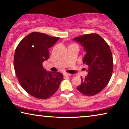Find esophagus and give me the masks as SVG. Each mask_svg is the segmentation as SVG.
<instances>
[{
	"label": "esophagus",
	"mask_w": 129,
	"mask_h": 129,
	"mask_svg": "<svg viewBox=\"0 0 129 129\" xmlns=\"http://www.w3.org/2000/svg\"><path fill=\"white\" fill-rule=\"evenodd\" d=\"M64 76H71V74L64 73Z\"/></svg>",
	"instance_id": "34e87169"
}]
</instances>
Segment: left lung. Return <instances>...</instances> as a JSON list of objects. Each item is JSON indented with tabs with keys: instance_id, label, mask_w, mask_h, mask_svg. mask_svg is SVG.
Returning <instances> with one entry per match:
<instances>
[{
	"instance_id": "obj_1",
	"label": "left lung",
	"mask_w": 129,
	"mask_h": 129,
	"mask_svg": "<svg viewBox=\"0 0 129 129\" xmlns=\"http://www.w3.org/2000/svg\"><path fill=\"white\" fill-rule=\"evenodd\" d=\"M83 47L86 54L83 63L87 65V75L76 89L86 96H93L100 92L112 77L113 62L110 47L100 35L86 34L74 38Z\"/></svg>"
}]
</instances>
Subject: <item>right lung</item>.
I'll use <instances>...</instances> for the list:
<instances>
[{"label":"right lung","instance_id":"add662e5","mask_svg":"<svg viewBox=\"0 0 129 129\" xmlns=\"http://www.w3.org/2000/svg\"><path fill=\"white\" fill-rule=\"evenodd\" d=\"M59 38L32 32L23 39L16 47L14 68L20 85L30 95L46 99L59 89L63 79L59 72H47L42 66L49 58V49Z\"/></svg>","mask_w":129,"mask_h":129}]
</instances>
